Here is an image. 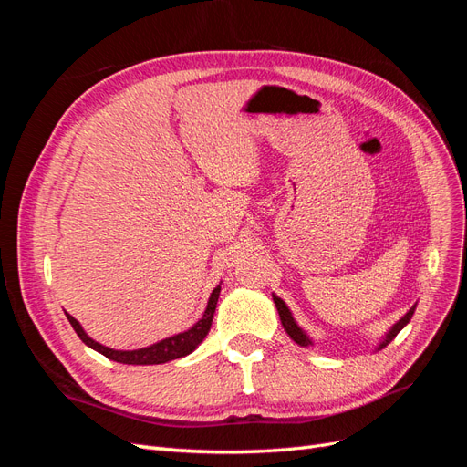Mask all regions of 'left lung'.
<instances>
[{
	"label": "left lung",
	"mask_w": 467,
	"mask_h": 467,
	"mask_svg": "<svg viewBox=\"0 0 467 467\" xmlns=\"http://www.w3.org/2000/svg\"><path fill=\"white\" fill-rule=\"evenodd\" d=\"M273 300H275V304H276L278 316H280V321H282V327H285V331L290 335L292 341H294V343H298V345H302V347L312 345V341H309V337H307V335L298 327V325H296V321H294V317H292V314H290V309L286 307V304L282 302V300L278 298V296H275V294H273ZM413 314H415V306H413L411 309H409V312H407V314H405L398 323L393 325L391 331L386 335L384 341H381L379 348H384L388 343H391V341H393L395 335H398V333L405 327V325L409 323V319L413 317Z\"/></svg>",
	"instance_id": "left-lung-1"
}]
</instances>
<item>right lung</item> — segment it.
Segmentation results:
<instances>
[{"label": "right lung", "mask_w": 467, "mask_h": 467, "mask_svg": "<svg viewBox=\"0 0 467 467\" xmlns=\"http://www.w3.org/2000/svg\"><path fill=\"white\" fill-rule=\"evenodd\" d=\"M218 296H220V286L212 290L204 316L199 321H196L189 331L173 335L169 338H163V341H160V343H155V345L146 347V348H138V350H115V348H109L105 345H99L97 341H93V338L86 331L81 329V325L78 323V319H74L67 312H66V317H67L69 323H72L74 331L78 333V337L81 338L83 343H86L91 348H95L97 352H101L103 357H107L110 360L122 362V364H163V362L191 355V352L204 341V337L210 331L212 317H214V312H216Z\"/></svg>", "instance_id": "add662e5"}]
</instances>
